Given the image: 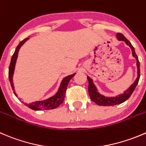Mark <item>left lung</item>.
<instances>
[{"instance_id": "8db88e82", "label": "left lung", "mask_w": 146, "mask_h": 146, "mask_svg": "<svg viewBox=\"0 0 146 146\" xmlns=\"http://www.w3.org/2000/svg\"><path fill=\"white\" fill-rule=\"evenodd\" d=\"M117 38L119 40H123L125 42L128 46H129L131 47V50H132V53L133 56L136 58L137 60V68H138V78L135 80V81L134 82L133 84L127 90H125L123 94L119 95L118 96L113 98H108V97H105V96H102V95L99 94L97 91V89H96V86L93 84V80L91 78H90L89 77H88V93L89 96H90V99H91L92 101L95 102L97 105L98 106H115V105L121 104V103H123L125 100H128L130 98V96L132 95V93H133L134 90H135V87L138 85V81H139L140 79V62L138 60V58L137 56L136 53H135V50H134L133 46L131 45V42L126 38L121 33H118L116 34Z\"/></svg>"}]
</instances>
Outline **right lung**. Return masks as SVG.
<instances>
[{"instance_id": "obj_1", "label": "right lung", "mask_w": 146, "mask_h": 146, "mask_svg": "<svg viewBox=\"0 0 146 146\" xmlns=\"http://www.w3.org/2000/svg\"><path fill=\"white\" fill-rule=\"evenodd\" d=\"M27 40H28V38H26L24 40H23L22 41L20 42V43L17 46L16 49H15V52H14L13 55L12 56V58H11V63H10L9 66V70H8V78H9L10 83H11L13 90H14L13 84V75L14 69H15V62H16L17 57H18V51H19V49L21 48V46L24 44V43ZM75 74L76 73H73V74L68 76L67 77L63 78V80L61 82L60 88L58 89V91L53 97L46 99V100H42V101L33 102V103H31V104H25V106H27L29 108L32 109V110H35V111L50 110V109H54L58 108L61 103H63L65 97H66V89H67L68 84L70 79L75 76Z\"/></svg>"}]
</instances>
